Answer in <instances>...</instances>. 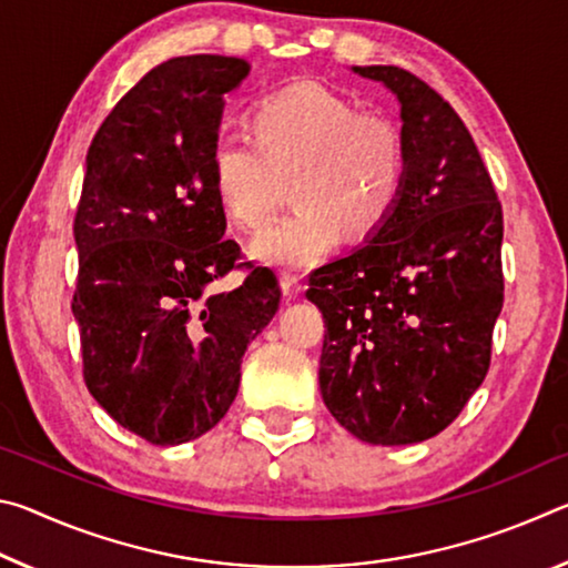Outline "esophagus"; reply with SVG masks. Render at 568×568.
I'll list each match as a JSON object with an SVG mask.
<instances>
[{
    "label": "esophagus",
    "instance_id": "34e87169",
    "mask_svg": "<svg viewBox=\"0 0 568 568\" xmlns=\"http://www.w3.org/2000/svg\"><path fill=\"white\" fill-rule=\"evenodd\" d=\"M281 287H283V295H287V297L301 295V293H303L301 275H295V273H281Z\"/></svg>",
    "mask_w": 568,
    "mask_h": 568
}]
</instances>
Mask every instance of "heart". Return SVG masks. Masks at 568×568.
Wrapping results in <instances>:
<instances>
[{
  "label": "heart",
  "mask_w": 568,
  "mask_h": 568,
  "mask_svg": "<svg viewBox=\"0 0 568 568\" xmlns=\"http://www.w3.org/2000/svg\"><path fill=\"white\" fill-rule=\"evenodd\" d=\"M297 210L265 227L250 253L283 267H313L353 237L371 235L398 205L406 180L400 130L318 82H293L255 104L253 134L220 130L210 178L225 213L255 230L271 220L283 180Z\"/></svg>",
  "instance_id": "heart-1"
}]
</instances>
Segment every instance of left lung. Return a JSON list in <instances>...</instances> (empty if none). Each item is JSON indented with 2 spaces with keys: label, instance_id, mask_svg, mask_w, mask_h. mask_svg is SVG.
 <instances>
[{
  "label": "left lung",
  "instance_id": "left-lung-1",
  "mask_svg": "<svg viewBox=\"0 0 568 568\" xmlns=\"http://www.w3.org/2000/svg\"><path fill=\"white\" fill-rule=\"evenodd\" d=\"M396 94L406 148L398 205L361 247L318 267L321 393L373 446L440 434L484 383L504 305V215L454 108L400 67H353Z\"/></svg>",
  "mask_w": 568,
  "mask_h": 568
}]
</instances>
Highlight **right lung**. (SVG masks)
<instances>
[{
	"mask_svg": "<svg viewBox=\"0 0 568 568\" xmlns=\"http://www.w3.org/2000/svg\"><path fill=\"white\" fill-rule=\"evenodd\" d=\"M250 64L190 54L150 70L100 124L74 217L72 301L84 383L140 438L178 446L233 406L240 363L281 305L271 267L215 294L239 266L210 178L225 94Z\"/></svg>",
	"mask_w": 568,
	"mask_h": 568,
	"instance_id": "obj_1",
	"label": "right lung"
}]
</instances>
